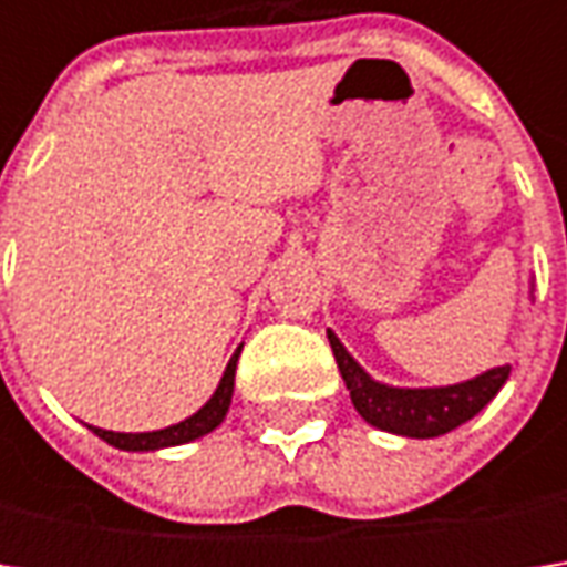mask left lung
Returning a JSON list of instances; mask_svg holds the SVG:
<instances>
[{"instance_id": "1", "label": "left lung", "mask_w": 567, "mask_h": 567, "mask_svg": "<svg viewBox=\"0 0 567 567\" xmlns=\"http://www.w3.org/2000/svg\"><path fill=\"white\" fill-rule=\"evenodd\" d=\"M328 340H331L340 375L347 381L350 401L360 410L362 420L384 432L406 435V439H435L464 425L502 391V384L512 375V365H495L476 379L447 384V388H388L369 379L360 369V362L343 350V343L331 331H328Z\"/></svg>"}]
</instances>
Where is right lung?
I'll use <instances>...</instances> for the list:
<instances>
[{
  "instance_id": "obj_1",
  "label": "right lung",
  "mask_w": 567,
  "mask_h": 567,
  "mask_svg": "<svg viewBox=\"0 0 567 567\" xmlns=\"http://www.w3.org/2000/svg\"><path fill=\"white\" fill-rule=\"evenodd\" d=\"M243 350V347H239ZM239 350L233 353V360L227 362V372L224 379L217 384L214 398L198 410L192 413L188 420L183 423L169 425V429H157V432H106V429H94V435H100L106 445L122 447V451H157V447H169V445H186L192 439H202L207 435L210 429L224 423L227 416L229 401H233V379H236V360H239Z\"/></svg>"
}]
</instances>
